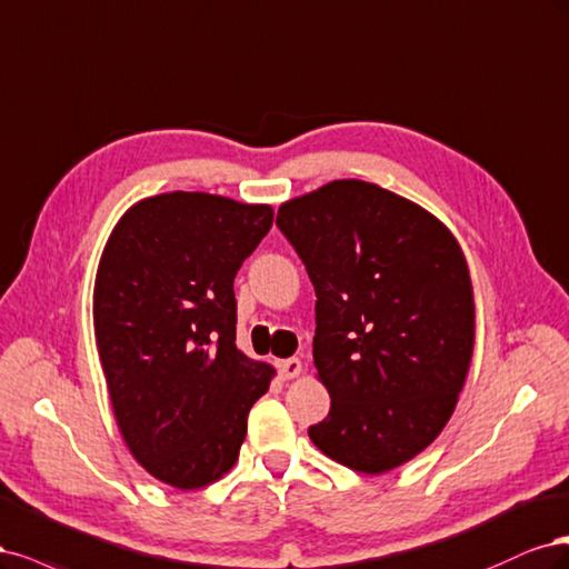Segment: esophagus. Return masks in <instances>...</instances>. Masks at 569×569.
Masks as SVG:
<instances>
[{"label":"esophagus","mask_w":569,"mask_h":569,"mask_svg":"<svg viewBox=\"0 0 569 569\" xmlns=\"http://www.w3.org/2000/svg\"><path fill=\"white\" fill-rule=\"evenodd\" d=\"M277 366H279V373H281L283 380L298 378L302 373V361L296 359V357H292V359H281Z\"/></svg>","instance_id":"34e87169"}]
</instances>
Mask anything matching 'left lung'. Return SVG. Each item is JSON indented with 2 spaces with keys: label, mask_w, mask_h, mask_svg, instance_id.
<instances>
[{
  "label": "left lung",
  "mask_w": 569,
  "mask_h": 569,
  "mask_svg": "<svg viewBox=\"0 0 569 569\" xmlns=\"http://www.w3.org/2000/svg\"><path fill=\"white\" fill-rule=\"evenodd\" d=\"M277 224L317 290V378L331 411L309 439L363 475L411 461L445 430L475 347L466 254L413 200L336 179L281 203Z\"/></svg>",
  "instance_id": "obj_1"
}]
</instances>
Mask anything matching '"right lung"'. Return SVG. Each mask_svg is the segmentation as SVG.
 <instances>
[{"label": "right lung", "mask_w": 569, "mask_h": 569, "mask_svg": "<svg viewBox=\"0 0 569 569\" xmlns=\"http://www.w3.org/2000/svg\"><path fill=\"white\" fill-rule=\"evenodd\" d=\"M271 222L264 203L172 191L134 203L103 246L94 333L116 423L137 463L174 489L224 478L277 376L236 347L233 296Z\"/></svg>", "instance_id": "1"}]
</instances>
